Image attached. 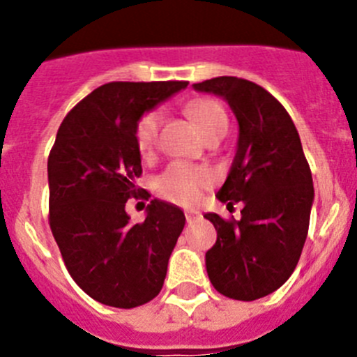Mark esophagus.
I'll list each match as a JSON object with an SVG mask.
<instances>
[{
    "instance_id": "obj_1",
    "label": "esophagus",
    "mask_w": 357,
    "mask_h": 357,
    "mask_svg": "<svg viewBox=\"0 0 357 357\" xmlns=\"http://www.w3.org/2000/svg\"><path fill=\"white\" fill-rule=\"evenodd\" d=\"M198 218H200V213H198V211L195 209L185 211V220H188V223H193L195 220H198Z\"/></svg>"
}]
</instances>
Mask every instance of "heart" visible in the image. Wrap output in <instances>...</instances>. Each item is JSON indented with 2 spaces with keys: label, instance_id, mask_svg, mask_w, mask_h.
<instances>
[{
  "label": "heart",
  "instance_id": "obj_1",
  "mask_svg": "<svg viewBox=\"0 0 357 357\" xmlns=\"http://www.w3.org/2000/svg\"><path fill=\"white\" fill-rule=\"evenodd\" d=\"M188 114L197 123L198 130L204 134V137H209L218 132H227L229 119L223 107L216 100L209 98L195 100L188 105ZM160 121H162V112L159 109H151L144 112L135 125V146L143 155L151 153L155 148ZM211 184H213V173L209 169L197 168L185 162H172L157 178V193L169 202L189 206L200 198L202 189L209 188Z\"/></svg>",
  "mask_w": 357,
  "mask_h": 357
}]
</instances>
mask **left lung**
Returning <instances> with one entry per match:
<instances>
[{"label":"left lung","instance_id":"left-lung-1","mask_svg":"<svg viewBox=\"0 0 357 357\" xmlns=\"http://www.w3.org/2000/svg\"><path fill=\"white\" fill-rule=\"evenodd\" d=\"M195 91L223 98L239 125L236 155L216 198L243 202L241 220L204 214L218 232L206 254L222 295L250 302L284 284L301 259L314 200L311 169L286 109L254 82L218 77Z\"/></svg>","mask_w":357,"mask_h":357}]
</instances>
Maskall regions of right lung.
I'll use <instances>...</instances> for the list:
<instances>
[{
    "mask_svg": "<svg viewBox=\"0 0 357 357\" xmlns=\"http://www.w3.org/2000/svg\"><path fill=\"white\" fill-rule=\"evenodd\" d=\"M188 82H110L62 121L48 157L50 227L73 280L91 298L130 309L155 298L185 216L150 202L146 220L130 223L128 198L143 168L134 132L141 116Z\"/></svg>",
    "mask_w": 357,
    "mask_h": 357,
    "instance_id": "add662e5",
    "label": "right lung"
}]
</instances>
